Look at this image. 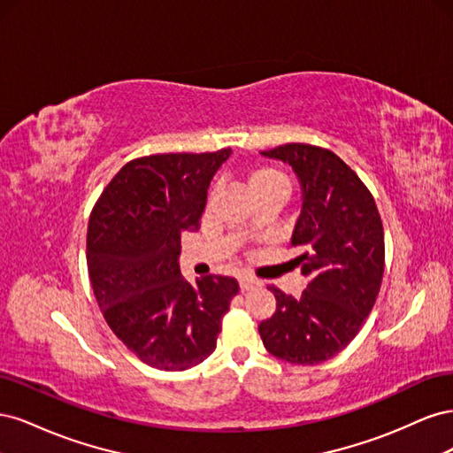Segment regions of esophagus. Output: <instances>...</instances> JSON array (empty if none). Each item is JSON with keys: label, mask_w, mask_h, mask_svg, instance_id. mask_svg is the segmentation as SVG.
Listing matches in <instances>:
<instances>
[{"label": "esophagus", "mask_w": 453, "mask_h": 453, "mask_svg": "<svg viewBox=\"0 0 453 453\" xmlns=\"http://www.w3.org/2000/svg\"><path fill=\"white\" fill-rule=\"evenodd\" d=\"M255 287H258V281L255 278H248V276L240 278V289L242 291H253Z\"/></svg>", "instance_id": "obj_1"}]
</instances>
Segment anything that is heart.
<instances>
[{
  "instance_id": "obj_1",
  "label": "heart",
  "mask_w": 453,
  "mask_h": 453,
  "mask_svg": "<svg viewBox=\"0 0 453 453\" xmlns=\"http://www.w3.org/2000/svg\"><path fill=\"white\" fill-rule=\"evenodd\" d=\"M280 181H285V177L280 172L272 170V168H258V170H255L250 175V187L251 188H255V187H266V185L280 183Z\"/></svg>"
}]
</instances>
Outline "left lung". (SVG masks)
<instances>
[{
    "label": "left lung",
    "mask_w": 453,
    "mask_h": 453,
    "mask_svg": "<svg viewBox=\"0 0 453 453\" xmlns=\"http://www.w3.org/2000/svg\"><path fill=\"white\" fill-rule=\"evenodd\" d=\"M260 155L289 164L303 190L291 245L308 285L298 298L270 285L276 311L258 334L273 357L318 365L357 336L376 303L386 258L381 219L357 173L333 150L287 143Z\"/></svg>",
    "instance_id": "obj_1"
}]
</instances>
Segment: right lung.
Wrapping results in <instances>:
<instances>
[{
	"label": "right lung",
	"mask_w": 453,
	"mask_h": 453,
	"mask_svg": "<svg viewBox=\"0 0 453 453\" xmlns=\"http://www.w3.org/2000/svg\"><path fill=\"white\" fill-rule=\"evenodd\" d=\"M232 155L170 153L122 166L90 213L87 265L107 325L145 365L187 370L217 346L238 281L180 270L181 232L195 230L215 172Z\"/></svg>",
	"instance_id": "1"
}]
</instances>
